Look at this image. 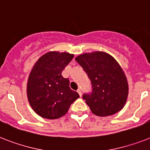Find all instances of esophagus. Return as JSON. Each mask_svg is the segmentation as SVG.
Segmentation results:
<instances>
[{"label":"esophagus","instance_id":"esophagus-1","mask_svg":"<svg viewBox=\"0 0 150 150\" xmlns=\"http://www.w3.org/2000/svg\"><path fill=\"white\" fill-rule=\"evenodd\" d=\"M77 92H78V93H79V96H81V88H78Z\"/></svg>","mask_w":150,"mask_h":150}]
</instances>
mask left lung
Wrapping results in <instances>:
<instances>
[{"label":"left lung","instance_id":"1","mask_svg":"<svg viewBox=\"0 0 150 150\" xmlns=\"http://www.w3.org/2000/svg\"><path fill=\"white\" fill-rule=\"evenodd\" d=\"M75 60L89 78L92 91L84 93L93 114L107 116L123 108L128 96V82L118 62L107 53L96 52L78 56Z\"/></svg>","mask_w":150,"mask_h":150}]
</instances>
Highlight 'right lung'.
<instances>
[{"mask_svg": "<svg viewBox=\"0 0 150 150\" xmlns=\"http://www.w3.org/2000/svg\"><path fill=\"white\" fill-rule=\"evenodd\" d=\"M74 55L67 52H50L41 56L29 75L27 93L31 108L45 119H55L65 115L79 95L69 87L62 71Z\"/></svg>", "mask_w": 150, "mask_h": 150, "instance_id": "1", "label": "right lung"}]
</instances>
